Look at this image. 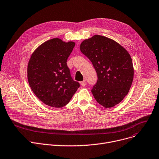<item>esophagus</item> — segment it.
<instances>
[{
    "instance_id": "1",
    "label": "esophagus",
    "mask_w": 159,
    "mask_h": 159,
    "mask_svg": "<svg viewBox=\"0 0 159 159\" xmlns=\"http://www.w3.org/2000/svg\"><path fill=\"white\" fill-rule=\"evenodd\" d=\"M80 84H81V85L82 86V87H84V86L86 84V80H84L83 81L80 82Z\"/></svg>"
}]
</instances>
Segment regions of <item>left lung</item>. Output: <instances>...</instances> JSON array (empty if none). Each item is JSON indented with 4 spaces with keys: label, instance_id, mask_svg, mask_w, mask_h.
I'll return each mask as SVG.
<instances>
[{
    "label": "left lung",
    "instance_id": "obj_1",
    "mask_svg": "<svg viewBox=\"0 0 159 159\" xmlns=\"http://www.w3.org/2000/svg\"><path fill=\"white\" fill-rule=\"evenodd\" d=\"M80 49L97 73L98 81L91 90L96 102L106 108L119 104L129 93L134 77L127 51L115 40L99 35L84 40Z\"/></svg>",
    "mask_w": 159,
    "mask_h": 159
}]
</instances>
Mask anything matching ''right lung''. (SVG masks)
I'll list each match as a JSON object with an SVG mask.
<instances>
[{
  "instance_id": "1",
  "label": "right lung",
  "mask_w": 159,
  "mask_h": 159,
  "mask_svg": "<svg viewBox=\"0 0 159 159\" xmlns=\"http://www.w3.org/2000/svg\"><path fill=\"white\" fill-rule=\"evenodd\" d=\"M75 45L74 42L50 39L34 51L28 61V83L35 95L48 106L63 107L79 88L66 64Z\"/></svg>"
}]
</instances>
